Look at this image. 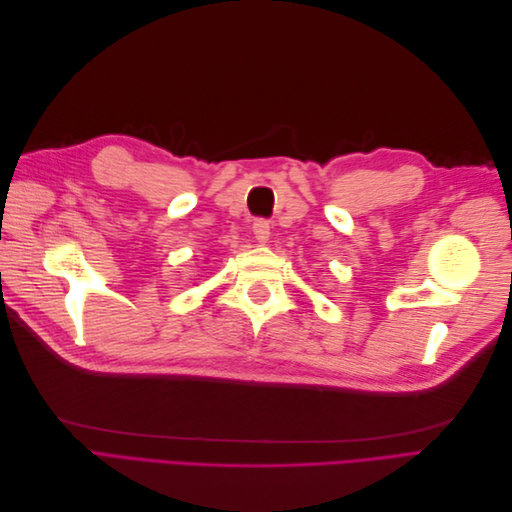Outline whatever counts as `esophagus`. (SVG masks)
Segmentation results:
<instances>
[{"instance_id":"34e87169","label":"esophagus","mask_w":512,"mask_h":512,"mask_svg":"<svg viewBox=\"0 0 512 512\" xmlns=\"http://www.w3.org/2000/svg\"><path fill=\"white\" fill-rule=\"evenodd\" d=\"M252 230H254V237L260 241V243H267L269 241V235H271V224L267 220H256L252 224Z\"/></svg>"}]
</instances>
